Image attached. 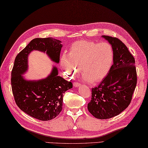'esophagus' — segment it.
I'll return each mask as SVG.
<instances>
[{
	"label": "esophagus",
	"mask_w": 148,
	"mask_h": 148,
	"mask_svg": "<svg viewBox=\"0 0 148 148\" xmlns=\"http://www.w3.org/2000/svg\"><path fill=\"white\" fill-rule=\"evenodd\" d=\"M80 86V83H79L78 82H74L73 83V86L75 87H78Z\"/></svg>",
	"instance_id": "obj_1"
}]
</instances>
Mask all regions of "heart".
<instances>
[{
  "mask_svg": "<svg viewBox=\"0 0 148 148\" xmlns=\"http://www.w3.org/2000/svg\"><path fill=\"white\" fill-rule=\"evenodd\" d=\"M113 58V49L109 43L82 40L73 43L69 55L62 56L60 65L67 77H74L80 68L84 80L96 83L109 72Z\"/></svg>",
  "mask_w": 148,
  "mask_h": 148,
  "instance_id": "obj_1",
  "label": "heart"
}]
</instances>
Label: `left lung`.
<instances>
[{
    "instance_id": "1",
    "label": "left lung",
    "mask_w": 148,
    "mask_h": 148,
    "mask_svg": "<svg viewBox=\"0 0 148 148\" xmlns=\"http://www.w3.org/2000/svg\"><path fill=\"white\" fill-rule=\"evenodd\" d=\"M112 46L113 64L109 73L91 90L88 110L100 119L113 118L129 106L137 83L135 60L126 46L117 38L102 35Z\"/></svg>"
}]
</instances>
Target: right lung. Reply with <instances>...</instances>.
Returning a JSON list of instances; mask_svg holds the SVG:
<instances>
[{
    "mask_svg": "<svg viewBox=\"0 0 148 148\" xmlns=\"http://www.w3.org/2000/svg\"><path fill=\"white\" fill-rule=\"evenodd\" d=\"M61 43L51 37L33 39L17 55L12 71V90L16 104L23 112L41 121L52 119L61 112L63 93L73 87L72 83L58 76L55 66L49 76L38 80L26 79L22 75L28 70V57L34 50L46 53L51 61L58 63Z\"/></svg>",
    "mask_w": 148,
    "mask_h": 148,
    "instance_id": "obj_1",
    "label": "right lung"
}]
</instances>
